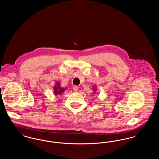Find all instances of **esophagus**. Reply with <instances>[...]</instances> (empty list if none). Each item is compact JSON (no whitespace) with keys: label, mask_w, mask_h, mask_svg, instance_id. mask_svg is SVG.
<instances>
[{"label":"esophagus","mask_w":159,"mask_h":159,"mask_svg":"<svg viewBox=\"0 0 159 159\" xmlns=\"http://www.w3.org/2000/svg\"><path fill=\"white\" fill-rule=\"evenodd\" d=\"M79 89V87L77 86H73V91H77Z\"/></svg>","instance_id":"esophagus-1"}]
</instances>
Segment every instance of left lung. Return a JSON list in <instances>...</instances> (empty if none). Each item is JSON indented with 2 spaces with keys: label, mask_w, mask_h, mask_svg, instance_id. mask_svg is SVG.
Instances as JSON below:
<instances>
[{
  "label": "left lung",
  "mask_w": 159,
  "mask_h": 159,
  "mask_svg": "<svg viewBox=\"0 0 159 159\" xmlns=\"http://www.w3.org/2000/svg\"><path fill=\"white\" fill-rule=\"evenodd\" d=\"M95 90H96V89H93V91H95Z\"/></svg>",
  "instance_id": "8db88e82"
}]
</instances>
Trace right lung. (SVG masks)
<instances>
[{
    "instance_id": "add662e5",
    "label": "right lung",
    "mask_w": 159,
    "mask_h": 159,
    "mask_svg": "<svg viewBox=\"0 0 159 159\" xmlns=\"http://www.w3.org/2000/svg\"><path fill=\"white\" fill-rule=\"evenodd\" d=\"M65 90L64 88H61L60 83H57L56 84L55 86L54 87V93L55 94V95H60L64 92V91Z\"/></svg>"
}]
</instances>
